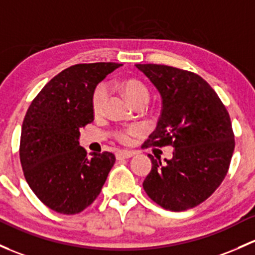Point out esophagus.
Masks as SVG:
<instances>
[{
  "instance_id": "esophagus-1",
  "label": "esophagus",
  "mask_w": 255,
  "mask_h": 255,
  "mask_svg": "<svg viewBox=\"0 0 255 255\" xmlns=\"http://www.w3.org/2000/svg\"><path fill=\"white\" fill-rule=\"evenodd\" d=\"M135 151H132V150H119L116 154L117 159H129V157L134 156Z\"/></svg>"
}]
</instances>
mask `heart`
<instances>
[{
    "mask_svg": "<svg viewBox=\"0 0 255 255\" xmlns=\"http://www.w3.org/2000/svg\"><path fill=\"white\" fill-rule=\"evenodd\" d=\"M123 92H125L126 96L128 98V100L133 104V105H146L149 101V90L146 89L145 85L143 83L138 82V80H126L122 85ZM109 96V89H107L106 84H99L96 87L95 92L93 94L92 99V105H93V111L95 112L96 115L101 114L105 107L106 99ZM141 132L140 127H130L128 129L121 130V132L117 133V138L120 139L123 143H127V141L130 140V136L139 134Z\"/></svg>",
    "mask_w": 255,
    "mask_h": 255,
    "instance_id": "1",
    "label": "heart"
}]
</instances>
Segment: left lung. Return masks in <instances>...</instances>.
<instances>
[{
  "label": "left lung",
  "mask_w": 255,
  "mask_h": 255,
  "mask_svg": "<svg viewBox=\"0 0 255 255\" xmlns=\"http://www.w3.org/2000/svg\"><path fill=\"white\" fill-rule=\"evenodd\" d=\"M161 96V116L144 146H173L172 159L151 160L143 188L166 210L183 211L208 199L224 181L235 150L226 107L202 77L163 66L135 64Z\"/></svg>",
  "instance_id": "obj_1"
}]
</instances>
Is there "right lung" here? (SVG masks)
I'll use <instances>...</instances> for the list:
<instances>
[{
  "label": "right lung",
  "instance_id": "add662e5",
  "mask_svg": "<svg viewBox=\"0 0 255 255\" xmlns=\"http://www.w3.org/2000/svg\"><path fill=\"white\" fill-rule=\"evenodd\" d=\"M122 66L76 64L45 85L29 106L20 134V163L31 191L53 211L73 215L100 194L116 157L79 145L80 128L94 121L96 85Z\"/></svg>",
  "mask_w": 255,
  "mask_h": 255
}]
</instances>
